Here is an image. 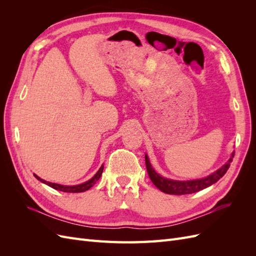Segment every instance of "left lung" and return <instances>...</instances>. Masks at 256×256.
<instances>
[{
    "label": "left lung",
    "mask_w": 256,
    "mask_h": 256,
    "mask_svg": "<svg viewBox=\"0 0 256 256\" xmlns=\"http://www.w3.org/2000/svg\"><path fill=\"white\" fill-rule=\"evenodd\" d=\"M234 154H235V152H232L230 159L220 168L216 170V172L212 173L210 175H208L206 177L200 178V180H170V178L161 176L160 174H158L156 171H154V168L152 166L147 154H145V164H146L147 173H148L150 180L160 191L168 193V194L182 196V194H191V193H196L218 182L220 178L226 173V171L230 166V162L233 161Z\"/></svg>",
    "instance_id": "1"
}]
</instances>
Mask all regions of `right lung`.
Wrapping results in <instances>:
<instances>
[{"instance_id": "1", "label": "right lung", "mask_w": 256, "mask_h": 256, "mask_svg": "<svg viewBox=\"0 0 256 256\" xmlns=\"http://www.w3.org/2000/svg\"><path fill=\"white\" fill-rule=\"evenodd\" d=\"M102 171H104V164L100 166V168L98 170V172L94 176H92L90 180L85 182L83 184H74V186H65V184H54V182H47V180H42V178L38 177L36 174H34V176L37 178L38 180H40L42 184H48L49 187L56 189V190L63 191V192H69V193H79V192H84V191L90 189L92 186L96 184V182L99 180L100 176H102Z\"/></svg>"}]
</instances>
